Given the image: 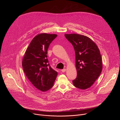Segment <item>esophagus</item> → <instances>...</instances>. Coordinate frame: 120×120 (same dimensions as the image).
<instances>
[{"mask_svg": "<svg viewBox=\"0 0 120 120\" xmlns=\"http://www.w3.org/2000/svg\"><path fill=\"white\" fill-rule=\"evenodd\" d=\"M61 71L63 72V73H64V72H65V71H66V69H62V70H61Z\"/></svg>", "mask_w": 120, "mask_h": 120, "instance_id": "obj_1", "label": "esophagus"}]
</instances>
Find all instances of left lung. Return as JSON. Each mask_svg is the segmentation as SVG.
<instances>
[{
	"mask_svg": "<svg viewBox=\"0 0 120 120\" xmlns=\"http://www.w3.org/2000/svg\"><path fill=\"white\" fill-rule=\"evenodd\" d=\"M73 45L75 54L77 75L73 81L74 86L85 90L90 88L99 77L102 64L100 50L91 38L77 34L64 35Z\"/></svg>",
	"mask_w": 120,
	"mask_h": 120,
	"instance_id": "left-lung-1",
	"label": "left lung"
}]
</instances>
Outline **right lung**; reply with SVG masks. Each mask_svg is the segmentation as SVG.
<instances>
[{
  "label": "right lung",
  "instance_id": "add662e5",
  "mask_svg": "<svg viewBox=\"0 0 120 120\" xmlns=\"http://www.w3.org/2000/svg\"><path fill=\"white\" fill-rule=\"evenodd\" d=\"M56 34L41 33L32 39L22 60L24 73L34 87L46 92L52 88L57 75L48 64L47 50Z\"/></svg>",
  "mask_w": 120,
  "mask_h": 120
}]
</instances>
